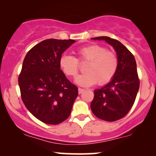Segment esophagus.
<instances>
[{
  "label": "esophagus",
  "mask_w": 156,
  "mask_h": 156,
  "mask_svg": "<svg viewBox=\"0 0 156 156\" xmlns=\"http://www.w3.org/2000/svg\"><path fill=\"white\" fill-rule=\"evenodd\" d=\"M83 92H84V89H83L78 88V93H79V94H81V93H83Z\"/></svg>",
  "instance_id": "obj_1"
}]
</instances>
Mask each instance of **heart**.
<instances>
[{"instance_id":"b5f03b06","label":"heart","mask_w":156,"mask_h":156,"mask_svg":"<svg viewBox=\"0 0 156 156\" xmlns=\"http://www.w3.org/2000/svg\"><path fill=\"white\" fill-rule=\"evenodd\" d=\"M78 58L64 54L60 57V67L66 76L75 78L79 71V62H88L85 73L78 76L76 82L82 87L95 84L105 85L113 79L117 73L119 59L114 52L100 44H92L80 48L77 51Z\"/></svg>"}]
</instances>
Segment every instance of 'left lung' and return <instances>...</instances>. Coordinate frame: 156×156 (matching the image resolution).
Here are the masks:
<instances>
[{"instance_id":"1","label":"left lung","mask_w":156,"mask_h":156,"mask_svg":"<svg viewBox=\"0 0 156 156\" xmlns=\"http://www.w3.org/2000/svg\"><path fill=\"white\" fill-rule=\"evenodd\" d=\"M104 40L117 52L119 66L117 73L108 84L94 90L91 103L93 114L99 119L114 122L123 118L133 106L139 88L136 62L133 55L120 42L108 37H94Z\"/></svg>"}]
</instances>
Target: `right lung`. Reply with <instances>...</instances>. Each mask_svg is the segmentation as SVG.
<instances>
[{
	"instance_id": "add662e5",
	"label": "right lung",
	"mask_w": 156,
	"mask_h": 156,
	"mask_svg": "<svg viewBox=\"0 0 156 156\" xmlns=\"http://www.w3.org/2000/svg\"><path fill=\"white\" fill-rule=\"evenodd\" d=\"M73 39H48L36 44L23 60L18 83L22 101L42 122L57 125L69 117L78 87L60 69L62 54Z\"/></svg>"
}]
</instances>
